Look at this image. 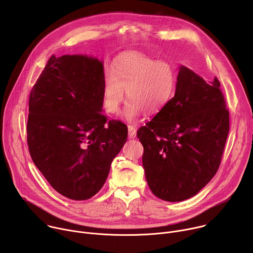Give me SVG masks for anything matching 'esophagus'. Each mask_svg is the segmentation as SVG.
<instances>
[{
  "mask_svg": "<svg viewBox=\"0 0 253 253\" xmlns=\"http://www.w3.org/2000/svg\"><path fill=\"white\" fill-rule=\"evenodd\" d=\"M136 133H137L136 127L133 126V125H129L128 126V138L129 139H134L136 137Z\"/></svg>",
  "mask_w": 253,
  "mask_h": 253,
  "instance_id": "esophagus-1",
  "label": "esophagus"
}]
</instances>
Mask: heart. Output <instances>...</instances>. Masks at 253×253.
I'll return each mask as SVG.
<instances>
[{
    "mask_svg": "<svg viewBox=\"0 0 253 253\" xmlns=\"http://www.w3.org/2000/svg\"><path fill=\"white\" fill-rule=\"evenodd\" d=\"M177 87V72L167 61L142 53H126L113 63L111 74L103 83V106L109 114H116L127 96L130 98L124 118L136 121L147 111L156 114L173 98Z\"/></svg>",
    "mask_w": 253,
    "mask_h": 253,
    "instance_id": "1",
    "label": "heart"
}]
</instances>
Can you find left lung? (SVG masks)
<instances>
[{"instance_id":"left-lung-1","label":"left lung","mask_w":253,"mask_h":253,"mask_svg":"<svg viewBox=\"0 0 253 253\" xmlns=\"http://www.w3.org/2000/svg\"><path fill=\"white\" fill-rule=\"evenodd\" d=\"M229 131V112L217 78L207 83L180 66L174 97L137 131L152 193L177 202L196 195L217 172Z\"/></svg>"}]
</instances>
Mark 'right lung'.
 Here are the masks:
<instances>
[{"label":"right lung","mask_w":253,"mask_h":253,"mask_svg":"<svg viewBox=\"0 0 253 253\" xmlns=\"http://www.w3.org/2000/svg\"><path fill=\"white\" fill-rule=\"evenodd\" d=\"M104 79L96 58L53 55L30 93V155L50 185L69 199L94 196L127 141V126L108 122L102 113Z\"/></svg>","instance_id":"obj_1"}]
</instances>
